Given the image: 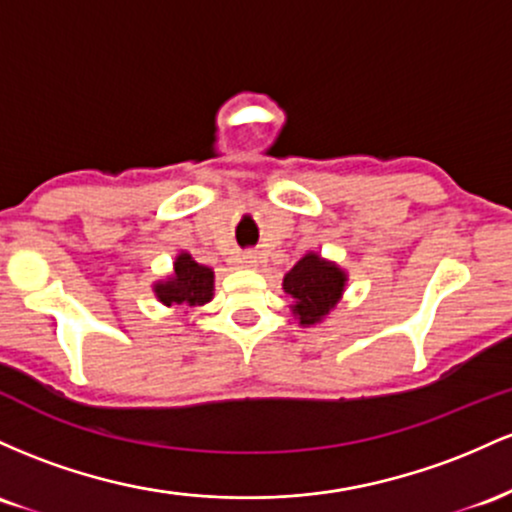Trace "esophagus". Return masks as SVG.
<instances>
[{
  "mask_svg": "<svg viewBox=\"0 0 512 512\" xmlns=\"http://www.w3.org/2000/svg\"><path fill=\"white\" fill-rule=\"evenodd\" d=\"M241 263H244L246 268H258L261 258H258L256 254H244V256H241Z\"/></svg>",
  "mask_w": 512,
  "mask_h": 512,
  "instance_id": "1",
  "label": "esophagus"
}]
</instances>
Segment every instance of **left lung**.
I'll use <instances>...</instances> for the list:
<instances>
[{
	"instance_id": "8db88e82",
	"label": "left lung",
	"mask_w": 512,
	"mask_h": 512,
	"mask_svg": "<svg viewBox=\"0 0 512 512\" xmlns=\"http://www.w3.org/2000/svg\"><path fill=\"white\" fill-rule=\"evenodd\" d=\"M348 285V273L317 251H307L283 278V290L290 297V312L300 326H317L324 321Z\"/></svg>"
}]
</instances>
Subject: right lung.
<instances>
[{"instance_id":"1","label":"right lung","mask_w":512,"mask_h":512,"mask_svg":"<svg viewBox=\"0 0 512 512\" xmlns=\"http://www.w3.org/2000/svg\"><path fill=\"white\" fill-rule=\"evenodd\" d=\"M152 292L164 307L193 309L203 307L215 295V271L203 266L188 251L176 256L174 268L162 280H154Z\"/></svg>"}]
</instances>
